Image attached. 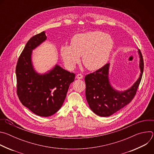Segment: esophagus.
<instances>
[{
	"mask_svg": "<svg viewBox=\"0 0 154 154\" xmlns=\"http://www.w3.org/2000/svg\"><path fill=\"white\" fill-rule=\"evenodd\" d=\"M76 79H83V75L81 74H79L76 75Z\"/></svg>",
	"mask_w": 154,
	"mask_h": 154,
	"instance_id": "obj_1",
	"label": "esophagus"
}]
</instances>
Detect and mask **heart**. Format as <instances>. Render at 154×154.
Here are the masks:
<instances>
[{
  "label": "heart",
  "instance_id": "heart-1",
  "mask_svg": "<svg viewBox=\"0 0 154 154\" xmlns=\"http://www.w3.org/2000/svg\"><path fill=\"white\" fill-rule=\"evenodd\" d=\"M114 41L110 35L96 31L74 35L71 46L64 45L60 49L62 59L66 66L73 69L82 56L85 66L96 71L105 66L110 57Z\"/></svg>",
  "mask_w": 154,
  "mask_h": 154
}]
</instances>
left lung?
<instances>
[{"mask_svg": "<svg viewBox=\"0 0 154 154\" xmlns=\"http://www.w3.org/2000/svg\"><path fill=\"white\" fill-rule=\"evenodd\" d=\"M141 73L137 80L124 91L115 89L109 79V63L85 77L86 98L91 110L97 115L108 117L122 109L133 99L140 83L144 69L142 54L138 49Z\"/></svg>", "mask_w": 154, "mask_h": 154, "instance_id": "left-lung-1", "label": "left lung"}]
</instances>
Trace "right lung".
Returning <instances> with one entry per match:
<instances>
[{"label":"right lung","instance_id":"add662e5","mask_svg":"<svg viewBox=\"0 0 154 154\" xmlns=\"http://www.w3.org/2000/svg\"><path fill=\"white\" fill-rule=\"evenodd\" d=\"M46 39L45 31L32 37L21 53L16 68L17 93L20 102L33 113L42 117L52 116L59 110L75 79V74L58 64L44 74L35 69L33 51Z\"/></svg>","mask_w":154,"mask_h":154}]
</instances>
